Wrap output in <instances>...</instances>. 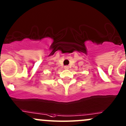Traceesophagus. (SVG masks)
<instances>
[{
	"mask_svg": "<svg viewBox=\"0 0 126 126\" xmlns=\"http://www.w3.org/2000/svg\"><path fill=\"white\" fill-rule=\"evenodd\" d=\"M68 68H69V67H68V65L64 66V69H65V70H67V69H68Z\"/></svg>",
	"mask_w": 126,
	"mask_h": 126,
	"instance_id": "esophagus-1",
	"label": "esophagus"
}]
</instances>
